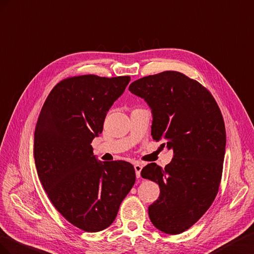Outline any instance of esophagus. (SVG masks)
Wrapping results in <instances>:
<instances>
[{"label": "esophagus", "instance_id": "esophagus-1", "mask_svg": "<svg viewBox=\"0 0 254 254\" xmlns=\"http://www.w3.org/2000/svg\"><path fill=\"white\" fill-rule=\"evenodd\" d=\"M134 168H135V172H136V177L140 178V172H141V169H142V166L140 164H135Z\"/></svg>", "mask_w": 254, "mask_h": 254}]
</instances>
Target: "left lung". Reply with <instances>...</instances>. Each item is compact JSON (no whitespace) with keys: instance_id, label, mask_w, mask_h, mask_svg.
Listing matches in <instances>:
<instances>
[{"instance_id":"obj_1","label":"left lung","mask_w":254,"mask_h":254,"mask_svg":"<svg viewBox=\"0 0 254 254\" xmlns=\"http://www.w3.org/2000/svg\"><path fill=\"white\" fill-rule=\"evenodd\" d=\"M128 90L152 110L153 139L173 150L164 169L151 163L141 170L161 190L149 217L164 233L180 234L203 216L218 192L226 152L221 112L204 86L178 71L141 77Z\"/></svg>"}]
</instances>
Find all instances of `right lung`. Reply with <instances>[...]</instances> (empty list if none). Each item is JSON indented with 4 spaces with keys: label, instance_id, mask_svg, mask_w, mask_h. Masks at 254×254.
I'll use <instances>...</instances> for the list:
<instances>
[{
    "label": "right lung",
    "instance_id": "1",
    "mask_svg": "<svg viewBox=\"0 0 254 254\" xmlns=\"http://www.w3.org/2000/svg\"><path fill=\"white\" fill-rule=\"evenodd\" d=\"M131 77L86 74L54 86L39 114L34 157L49 199L64 218L86 232L110 227L135 183L132 164L101 163L91 141Z\"/></svg>",
    "mask_w": 254,
    "mask_h": 254
}]
</instances>
